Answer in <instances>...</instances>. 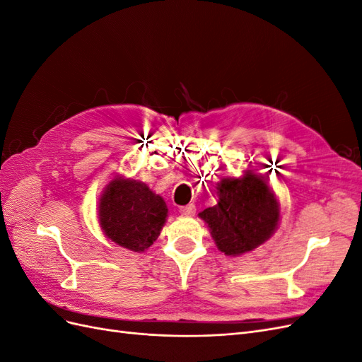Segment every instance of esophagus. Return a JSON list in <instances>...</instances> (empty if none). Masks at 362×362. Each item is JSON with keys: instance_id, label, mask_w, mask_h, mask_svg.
<instances>
[{"instance_id": "1", "label": "esophagus", "mask_w": 362, "mask_h": 362, "mask_svg": "<svg viewBox=\"0 0 362 362\" xmlns=\"http://www.w3.org/2000/svg\"><path fill=\"white\" fill-rule=\"evenodd\" d=\"M180 213L182 216H193L194 214V205L189 204V205H185V206H180Z\"/></svg>"}]
</instances>
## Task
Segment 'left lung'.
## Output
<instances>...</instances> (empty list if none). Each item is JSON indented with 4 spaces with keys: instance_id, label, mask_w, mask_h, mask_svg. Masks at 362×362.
<instances>
[{
    "instance_id": "8db88e82",
    "label": "left lung",
    "mask_w": 362,
    "mask_h": 362,
    "mask_svg": "<svg viewBox=\"0 0 362 362\" xmlns=\"http://www.w3.org/2000/svg\"><path fill=\"white\" fill-rule=\"evenodd\" d=\"M217 204L199 213L226 255H242L264 243L279 221V208L266 181L249 173L217 184Z\"/></svg>"
}]
</instances>
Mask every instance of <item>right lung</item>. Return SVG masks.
Segmentation results:
<instances>
[{"mask_svg":"<svg viewBox=\"0 0 362 362\" xmlns=\"http://www.w3.org/2000/svg\"><path fill=\"white\" fill-rule=\"evenodd\" d=\"M166 216L168 206L161 196L134 180H113L100 201L105 235L134 252H144L156 242Z\"/></svg>","mask_w":362,"mask_h":362,"instance_id":"1","label":"right lung"}]
</instances>
